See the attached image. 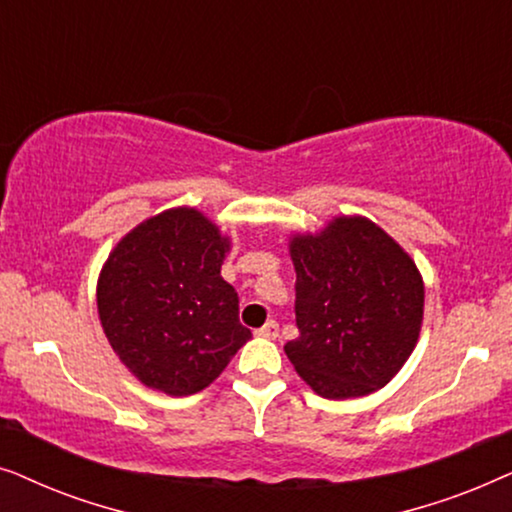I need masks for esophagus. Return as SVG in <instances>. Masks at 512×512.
Wrapping results in <instances>:
<instances>
[{
    "instance_id": "obj_1",
    "label": "esophagus",
    "mask_w": 512,
    "mask_h": 512,
    "mask_svg": "<svg viewBox=\"0 0 512 512\" xmlns=\"http://www.w3.org/2000/svg\"><path fill=\"white\" fill-rule=\"evenodd\" d=\"M256 335L258 338H265V340H275L277 335H279V326H277V321H268V324H263L261 328H258L256 331Z\"/></svg>"
}]
</instances>
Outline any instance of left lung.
<instances>
[{
  "mask_svg": "<svg viewBox=\"0 0 512 512\" xmlns=\"http://www.w3.org/2000/svg\"><path fill=\"white\" fill-rule=\"evenodd\" d=\"M296 324L284 352L324 398L368 396L410 359L424 319V279L408 251L366 216H333L293 233Z\"/></svg>",
  "mask_w": 512,
  "mask_h": 512,
  "instance_id": "1",
  "label": "left lung"
}]
</instances>
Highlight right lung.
Returning <instances> with one entry per match:
<instances>
[{
  "instance_id": "right-lung-1",
  "label": "right lung",
  "mask_w": 512,
  "mask_h": 512,
  "mask_svg": "<svg viewBox=\"0 0 512 512\" xmlns=\"http://www.w3.org/2000/svg\"><path fill=\"white\" fill-rule=\"evenodd\" d=\"M230 237L195 207H172L123 235L97 279L111 349L144 387L191 396L251 338L221 277Z\"/></svg>"
}]
</instances>
